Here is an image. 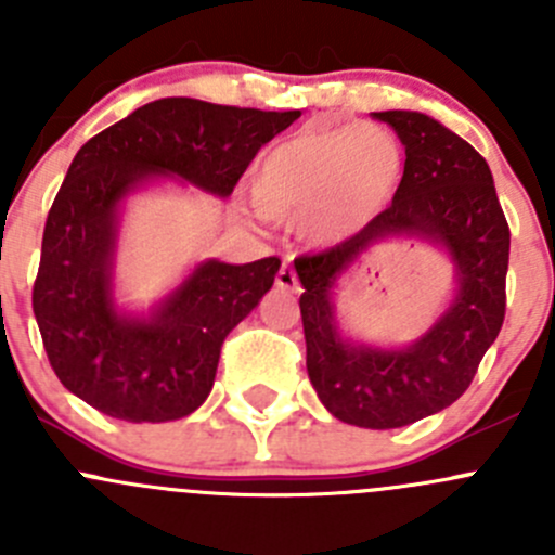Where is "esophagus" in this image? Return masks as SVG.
<instances>
[{
  "label": "esophagus",
  "instance_id": "esophagus-1",
  "mask_svg": "<svg viewBox=\"0 0 555 555\" xmlns=\"http://www.w3.org/2000/svg\"><path fill=\"white\" fill-rule=\"evenodd\" d=\"M276 287L279 289H284V293H298V276H295V271L293 268L287 266V262H284L282 268H279V273H276Z\"/></svg>",
  "mask_w": 555,
  "mask_h": 555
}]
</instances>
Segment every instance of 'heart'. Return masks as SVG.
<instances>
[{
	"label": "heart",
	"instance_id": "heart-1",
	"mask_svg": "<svg viewBox=\"0 0 555 555\" xmlns=\"http://www.w3.org/2000/svg\"><path fill=\"white\" fill-rule=\"evenodd\" d=\"M400 142L376 122L311 128L273 144L251 177L266 217L306 222L313 244H333L378 215L402 179Z\"/></svg>",
	"mask_w": 555,
	"mask_h": 555
}]
</instances>
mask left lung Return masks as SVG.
<instances>
[{"instance_id":"1","label":"left lung","mask_w":555,"mask_h":555,"mask_svg":"<svg viewBox=\"0 0 555 555\" xmlns=\"http://www.w3.org/2000/svg\"><path fill=\"white\" fill-rule=\"evenodd\" d=\"M405 144L391 206L360 233L298 257L306 367L322 405L365 429H395L443 411L464 395L505 319L511 228L483 155L435 117L376 112ZM389 237L433 243L452 262L450 306L427 334L402 347L365 345L343 333L334 289L365 250Z\"/></svg>"}]
</instances>
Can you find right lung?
<instances>
[{"instance_id":"1","label":"right lung","mask_w":555,"mask_h":555,"mask_svg":"<svg viewBox=\"0 0 555 555\" xmlns=\"http://www.w3.org/2000/svg\"><path fill=\"white\" fill-rule=\"evenodd\" d=\"M298 117L173 96L77 150L44 222L31 293L50 367L72 395L133 424L204 405L222 340L273 287L282 260H204L147 311H128L115 295L122 206L169 177L228 198L257 150Z\"/></svg>"}]
</instances>
